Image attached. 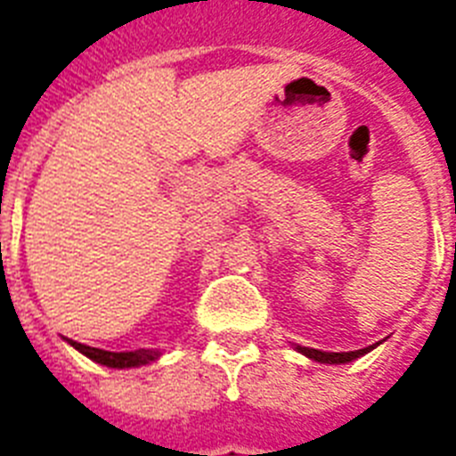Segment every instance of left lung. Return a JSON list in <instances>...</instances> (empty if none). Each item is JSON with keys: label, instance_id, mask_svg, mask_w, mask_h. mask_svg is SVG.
Returning a JSON list of instances; mask_svg holds the SVG:
<instances>
[{"label": "left lung", "instance_id": "left-lung-1", "mask_svg": "<svg viewBox=\"0 0 456 456\" xmlns=\"http://www.w3.org/2000/svg\"><path fill=\"white\" fill-rule=\"evenodd\" d=\"M378 345V342H375ZM375 345H370V347H363V349H356V352H322V349H310V347H296L300 352V354H305L307 359H314L319 361V363H347V361H354L359 359V356L368 354L370 349H375Z\"/></svg>", "mask_w": 456, "mask_h": 456}]
</instances>
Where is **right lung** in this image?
<instances>
[{
	"instance_id": "1",
	"label": "right lung",
	"mask_w": 456,
	"mask_h": 456,
	"mask_svg": "<svg viewBox=\"0 0 456 456\" xmlns=\"http://www.w3.org/2000/svg\"><path fill=\"white\" fill-rule=\"evenodd\" d=\"M69 345L74 349H78L81 354H86L88 359H93L95 363H102V366L107 368H137L144 366V363H151L156 361L158 352L153 349H137V352H107V349H97V347H88V345H81V342L69 340Z\"/></svg>"
}]
</instances>
